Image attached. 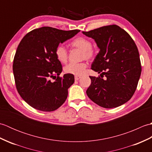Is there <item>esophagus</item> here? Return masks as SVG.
Here are the masks:
<instances>
[{"mask_svg":"<svg viewBox=\"0 0 152 152\" xmlns=\"http://www.w3.org/2000/svg\"><path fill=\"white\" fill-rule=\"evenodd\" d=\"M80 78H81V76H75V77H74V79H75L76 81H77V80H78L79 79H80Z\"/></svg>","mask_w":152,"mask_h":152,"instance_id":"34e87169","label":"esophagus"}]
</instances>
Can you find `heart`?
Listing matches in <instances>:
<instances>
[{
  "label": "heart",
  "instance_id": "b5f03b06",
  "mask_svg": "<svg viewBox=\"0 0 152 152\" xmlns=\"http://www.w3.org/2000/svg\"><path fill=\"white\" fill-rule=\"evenodd\" d=\"M70 45L73 48L82 50V58L83 59L90 60L94 58L95 56V50L92 48V43L89 39L84 37H78L71 42ZM55 54L58 61L64 63L68 59V51L64 46L59 44L55 50ZM87 64L86 63H70L64 67V71L68 74L80 76L85 72Z\"/></svg>",
  "mask_w": 152,
  "mask_h": 152
}]
</instances>
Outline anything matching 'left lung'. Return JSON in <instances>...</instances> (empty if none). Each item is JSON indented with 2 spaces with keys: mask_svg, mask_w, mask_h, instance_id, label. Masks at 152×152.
<instances>
[{
  "mask_svg": "<svg viewBox=\"0 0 152 152\" xmlns=\"http://www.w3.org/2000/svg\"><path fill=\"white\" fill-rule=\"evenodd\" d=\"M83 34L95 40L100 51L91 69L101 77L89 76L88 97L96 104L112 108L125 104L136 91L142 68L138 48L133 38L116 25L101 27ZM104 75L106 78H102Z\"/></svg>",
  "mask_w": 152,
  "mask_h": 152,
  "instance_id": "8db88e82",
  "label": "left lung"
}]
</instances>
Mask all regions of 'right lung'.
<instances>
[{"label": "right lung", "mask_w": 152, "mask_h": 152, "mask_svg": "<svg viewBox=\"0 0 152 152\" xmlns=\"http://www.w3.org/2000/svg\"><path fill=\"white\" fill-rule=\"evenodd\" d=\"M80 31L43 27L22 38L14 56L13 72L18 92L28 105L38 110L51 112L66 101L74 76L71 74L59 76L63 68L55 50L59 43ZM51 78L55 80L53 82Z\"/></svg>", "instance_id": "add662e5"}]
</instances>
